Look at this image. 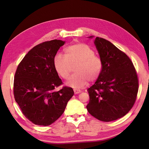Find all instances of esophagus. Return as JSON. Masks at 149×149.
I'll return each mask as SVG.
<instances>
[{"instance_id":"1","label":"esophagus","mask_w":149,"mask_h":149,"mask_svg":"<svg viewBox=\"0 0 149 149\" xmlns=\"http://www.w3.org/2000/svg\"><path fill=\"white\" fill-rule=\"evenodd\" d=\"M74 91L75 94H78L81 92V90H78V89H74Z\"/></svg>"}]
</instances>
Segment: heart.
Returning <instances> with one entry per match:
<instances>
[{"mask_svg":"<svg viewBox=\"0 0 149 149\" xmlns=\"http://www.w3.org/2000/svg\"><path fill=\"white\" fill-rule=\"evenodd\" d=\"M76 62V73L67 83L69 86L79 89L84 86L89 79L93 81L99 77L102 68V61L99 57L95 55L94 50L86 43L72 44L65 49V56L58 53L53 60L56 72L65 79L70 77L71 65Z\"/></svg>","mask_w":149,"mask_h":149,"instance_id":"heart-1","label":"heart"}]
</instances>
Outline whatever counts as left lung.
I'll return each mask as SVG.
<instances>
[{
  "instance_id": "8db88e82",
  "label": "left lung",
  "mask_w": 149,
  "mask_h": 149,
  "mask_svg": "<svg viewBox=\"0 0 149 149\" xmlns=\"http://www.w3.org/2000/svg\"><path fill=\"white\" fill-rule=\"evenodd\" d=\"M94 43L102 68L88 89L90 102L86 108L100 121H113L125 116L134 104L139 85L137 74L130 58L108 40L97 37Z\"/></svg>"
}]
</instances>
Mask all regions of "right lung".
<instances>
[{"mask_svg": "<svg viewBox=\"0 0 149 149\" xmlns=\"http://www.w3.org/2000/svg\"><path fill=\"white\" fill-rule=\"evenodd\" d=\"M65 42L53 40L40 43L29 50L15 72L13 93L22 113L35 125L47 126L64 112L74 95L70 87L63 86L53 60Z\"/></svg>", "mask_w": 149, "mask_h": 149, "instance_id": "1", "label": "right lung"}]
</instances>
